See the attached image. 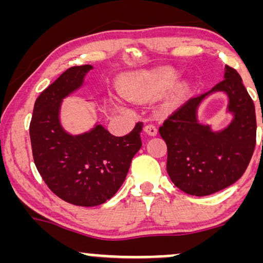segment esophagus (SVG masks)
I'll list each match as a JSON object with an SVG mask.
<instances>
[{
    "mask_svg": "<svg viewBox=\"0 0 263 263\" xmlns=\"http://www.w3.org/2000/svg\"><path fill=\"white\" fill-rule=\"evenodd\" d=\"M144 131L147 132L149 136H156L158 129H157V126L153 125V123H148V125L144 126Z\"/></svg>",
    "mask_w": 263,
    "mask_h": 263,
    "instance_id": "1",
    "label": "esophagus"
}]
</instances>
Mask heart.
I'll use <instances>...</instances> for the list:
<instances>
[{"label":"heart","instance_id":"obj_1","mask_svg":"<svg viewBox=\"0 0 263 263\" xmlns=\"http://www.w3.org/2000/svg\"><path fill=\"white\" fill-rule=\"evenodd\" d=\"M179 78V71L173 68L159 69L152 73H142L128 78L121 90L131 99H146L170 89Z\"/></svg>","mask_w":263,"mask_h":263}]
</instances>
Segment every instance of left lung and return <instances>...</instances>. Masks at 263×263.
I'll use <instances>...</instances> for the list:
<instances>
[{
    "mask_svg": "<svg viewBox=\"0 0 263 263\" xmlns=\"http://www.w3.org/2000/svg\"><path fill=\"white\" fill-rule=\"evenodd\" d=\"M225 79L210 91L190 98L174 110L159 134L167 143V172L172 182L190 195L205 197L228 188L242 177L256 146V112L242 79L225 66ZM225 91L234 120L225 130L213 133L196 121V108L206 95Z\"/></svg>",
    "mask_w": 263,
    "mask_h": 263,
    "instance_id": "obj_1",
    "label": "left lung"
}]
</instances>
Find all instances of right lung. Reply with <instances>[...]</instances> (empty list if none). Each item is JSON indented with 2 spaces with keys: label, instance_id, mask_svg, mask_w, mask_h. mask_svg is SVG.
<instances>
[{
  "label": "right lung",
  "instance_id": "add662e5",
  "mask_svg": "<svg viewBox=\"0 0 263 263\" xmlns=\"http://www.w3.org/2000/svg\"><path fill=\"white\" fill-rule=\"evenodd\" d=\"M91 65L71 66L41 92L29 125L34 164L57 197L79 206H96L116 194L141 148L143 123L117 137L98 125L79 136L59 123L62 100L83 84Z\"/></svg>",
  "mask_w": 263,
  "mask_h": 263
}]
</instances>
